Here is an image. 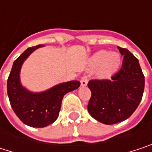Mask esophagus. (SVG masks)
<instances>
[{"instance_id": "obj_1", "label": "esophagus", "mask_w": 152, "mask_h": 152, "mask_svg": "<svg viewBox=\"0 0 152 152\" xmlns=\"http://www.w3.org/2000/svg\"><path fill=\"white\" fill-rule=\"evenodd\" d=\"M80 83H81V86H83V87H84V86H86L87 85V83H88V79H87V77H83L82 79H81V81H80Z\"/></svg>"}]
</instances>
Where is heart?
Here are the masks:
<instances>
[{"label":"heart","mask_w":152,"mask_h":152,"mask_svg":"<svg viewBox=\"0 0 152 152\" xmlns=\"http://www.w3.org/2000/svg\"><path fill=\"white\" fill-rule=\"evenodd\" d=\"M90 64L93 69L99 67V75L108 77L114 74L119 69L121 64V56L116 52L100 50L92 55Z\"/></svg>","instance_id":"b5f03b06"}]
</instances>
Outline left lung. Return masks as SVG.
Listing matches in <instances>:
<instances>
[{"instance_id": "left-lung-1", "label": "left lung", "mask_w": 152, "mask_h": 152, "mask_svg": "<svg viewBox=\"0 0 152 152\" xmlns=\"http://www.w3.org/2000/svg\"><path fill=\"white\" fill-rule=\"evenodd\" d=\"M123 61L121 69L110 80H91L88 87L91 97L89 113L106 125L129 118L136 111L144 90V76L139 61L126 48L118 46Z\"/></svg>"}]
</instances>
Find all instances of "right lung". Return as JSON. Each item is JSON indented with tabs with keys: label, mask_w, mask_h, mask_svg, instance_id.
Here are the masks:
<instances>
[{
	"label": "right lung",
	"mask_w": 152,
	"mask_h": 152,
	"mask_svg": "<svg viewBox=\"0 0 152 152\" xmlns=\"http://www.w3.org/2000/svg\"><path fill=\"white\" fill-rule=\"evenodd\" d=\"M42 46L44 45L27 48L15 60L7 83L10 102L16 116L32 128H44L54 122L59 116L63 96L80 86L79 81H69L41 92H32L22 85L20 71L23 63L31 53Z\"/></svg>",
	"instance_id": "right-lung-1"
}]
</instances>
